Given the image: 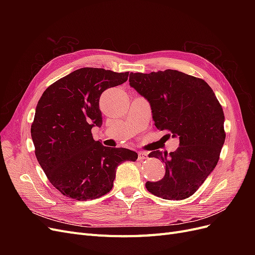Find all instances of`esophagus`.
<instances>
[{
  "instance_id": "1",
  "label": "esophagus",
  "mask_w": 255,
  "mask_h": 255,
  "mask_svg": "<svg viewBox=\"0 0 255 255\" xmlns=\"http://www.w3.org/2000/svg\"><path fill=\"white\" fill-rule=\"evenodd\" d=\"M145 158H146V153H144V152H138V160L142 161Z\"/></svg>"
}]
</instances>
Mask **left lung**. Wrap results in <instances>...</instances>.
Listing matches in <instances>:
<instances>
[{"mask_svg": "<svg viewBox=\"0 0 255 255\" xmlns=\"http://www.w3.org/2000/svg\"><path fill=\"white\" fill-rule=\"evenodd\" d=\"M129 86L150 103L155 127L179 137L174 152L152 151L166 166L165 176L146 182L151 194L166 200L194 195L212 173L225 143V115L213 89L201 80L168 69L130 73Z\"/></svg>", "mask_w": 255, "mask_h": 255, "instance_id": "obj_1", "label": "left lung"}]
</instances>
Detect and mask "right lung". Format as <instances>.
Here are the masks:
<instances>
[{"mask_svg": "<svg viewBox=\"0 0 255 255\" xmlns=\"http://www.w3.org/2000/svg\"><path fill=\"white\" fill-rule=\"evenodd\" d=\"M128 72L81 68L53 83L38 101L30 135L38 163L64 196L86 201L110 192L116 169L135 161V151L109 148L92 137L102 126L99 101L107 88L128 81Z\"/></svg>", "mask_w": 255, "mask_h": 255, "instance_id": "obj_1", "label": "right lung"}]
</instances>
